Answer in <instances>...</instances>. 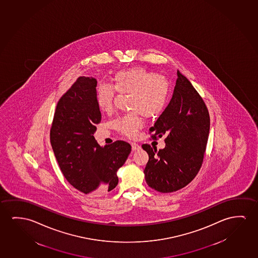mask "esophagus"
<instances>
[{"instance_id": "esophagus-1", "label": "esophagus", "mask_w": 258, "mask_h": 258, "mask_svg": "<svg viewBox=\"0 0 258 258\" xmlns=\"http://www.w3.org/2000/svg\"><path fill=\"white\" fill-rule=\"evenodd\" d=\"M131 147H132L133 151H139V150L141 149V146H139V144H137V143H131Z\"/></svg>"}]
</instances>
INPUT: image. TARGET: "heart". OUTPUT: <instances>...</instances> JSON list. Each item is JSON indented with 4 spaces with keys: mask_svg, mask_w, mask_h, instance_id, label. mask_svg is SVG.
Returning a JSON list of instances; mask_svg holds the SVG:
<instances>
[{
    "mask_svg": "<svg viewBox=\"0 0 258 258\" xmlns=\"http://www.w3.org/2000/svg\"><path fill=\"white\" fill-rule=\"evenodd\" d=\"M112 85L102 83L96 90V100L100 111L112 112L115 90L119 94H128L127 108L131 112L116 118L112 126L120 134L134 138L142 127L139 113L145 118L159 115L167 105L170 84L168 79L154 75L144 68H133L117 72Z\"/></svg>",
    "mask_w": 258,
    "mask_h": 258,
    "instance_id": "b5f03b06",
    "label": "heart"
}]
</instances>
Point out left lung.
Wrapping results in <instances>:
<instances>
[{"mask_svg": "<svg viewBox=\"0 0 258 258\" xmlns=\"http://www.w3.org/2000/svg\"><path fill=\"white\" fill-rule=\"evenodd\" d=\"M208 108L190 81L177 70L171 100L150 127L152 138L164 136V149L143 145L149 155L144 170L147 184L160 192H173L191 182L202 167L209 137Z\"/></svg>", "mask_w": 258, "mask_h": 258, "instance_id": "1", "label": "left lung"}]
</instances>
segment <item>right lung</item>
<instances>
[{
  "mask_svg": "<svg viewBox=\"0 0 258 258\" xmlns=\"http://www.w3.org/2000/svg\"><path fill=\"white\" fill-rule=\"evenodd\" d=\"M97 80L81 76L57 102L50 144L66 179L83 194L110 191L118 184L117 170L131 152L118 140L104 147L94 138L101 121L96 100Z\"/></svg>",
  "mask_w": 258,
  "mask_h": 258,
  "instance_id": "add662e5",
  "label": "right lung"
}]
</instances>
